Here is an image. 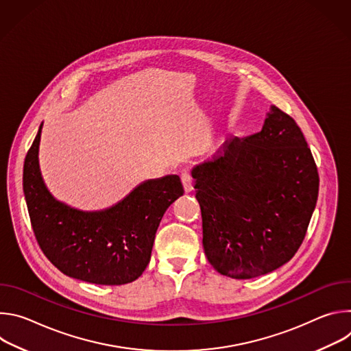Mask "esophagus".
<instances>
[{"label":"esophagus","instance_id":"1","mask_svg":"<svg viewBox=\"0 0 351 351\" xmlns=\"http://www.w3.org/2000/svg\"><path fill=\"white\" fill-rule=\"evenodd\" d=\"M180 179H182V183H183V189L186 193H190L193 190V178L189 172H182L180 175Z\"/></svg>","mask_w":351,"mask_h":351}]
</instances>
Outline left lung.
Returning <instances> with one entry per match:
<instances>
[{
	"mask_svg": "<svg viewBox=\"0 0 351 351\" xmlns=\"http://www.w3.org/2000/svg\"><path fill=\"white\" fill-rule=\"evenodd\" d=\"M191 176L204 253L221 275L252 279L293 258L317 204L319 176L290 115L272 106L261 132L230 138Z\"/></svg>",
	"mask_w": 351,
	"mask_h": 351,
	"instance_id": "left-lung-1",
	"label": "left lung"
}]
</instances>
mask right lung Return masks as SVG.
Instances as JSON below:
<instances>
[{
	"mask_svg": "<svg viewBox=\"0 0 351 351\" xmlns=\"http://www.w3.org/2000/svg\"><path fill=\"white\" fill-rule=\"evenodd\" d=\"M41 125L23 165V191L36 240L62 274L95 285L136 280L152 258L158 225L184 190L178 175L147 180L104 211L57 202L38 167Z\"/></svg>",
	"mask_w": 351,
	"mask_h": 351,
	"instance_id": "obj_1",
	"label": "right lung"
}]
</instances>
